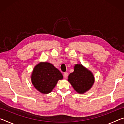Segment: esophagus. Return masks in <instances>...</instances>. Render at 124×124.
<instances>
[{"label":"esophagus","instance_id":"esophagus-1","mask_svg":"<svg viewBox=\"0 0 124 124\" xmlns=\"http://www.w3.org/2000/svg\"><path fill=\"white\" fill-rule=\"evenodd\" d=\"M63 76L64 78H67V77H68V73L67 72H64L63 74Z\"/></svg>","mask_w":124,"mask_h":124}]
</instances>
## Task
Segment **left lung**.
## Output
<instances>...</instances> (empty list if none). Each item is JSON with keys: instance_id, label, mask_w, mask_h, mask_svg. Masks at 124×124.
<instances>
[{"instance_id": "1", "label": "left lung", "mask_w": 124, "mask_h": 124, "mask_svg": "<svg viewBox=\"0 0 124 124\" xmlns=\"http://www.w3.org/2000/svg\"><path fill=\"white\" fill-rule=\"evenodd\" d=\"M74 70V72L69 75L68 80L77 92L84 93L93 85V75L81 64H75Z\"/></svg>"}]
</instances>
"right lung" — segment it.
<instances>
[{
  "label": "right lung",
  "instance_id": "obj_1",
  "mask_svg": "<svg viewBox=\"0 0 124 124\" xmlns=\"http://www.w3.org/2000/svg\"><path fill=\"white\" fill-rule=\"evenodd\" d=\"M32 82L41 93H49L57 84L63 75L59 70L51 63H40L34 67L32 74Z\"/></svg>",
  "mask_w": 124,
  "mask_h": 124
}]
</instances>
